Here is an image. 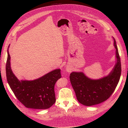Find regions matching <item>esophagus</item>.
<instances>
[{"mask_svg":"<svg viewBox=\"0 0 128 128\" xmlns=\"http://www.w3.org/2000/svg\"><path fill=\"white\" fill-rule=\"evenodd\" d=\"M71 69L69 67H67V68H66V71H67V72L70 73V72H71Z\"/></svg>","mask_w":128,"mask_h":128,"instance_id":"34e87169","label":"esophagus"}]
</instances>
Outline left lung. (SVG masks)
I'll return each instance as SVG.
<instances>
[{"label":"left lung","instance_id":"obj_1","mask_svg":"<svg viewBox=\"0 0 128 128\" xmlns=\"http://www.w3.org/2000/svg\"><path fill=\"white\" fill-rule=\"evenodd\" d=\"M116 62L109 74L99 79L88 77L83 72H72L70 80L78 101L85 106H92L108 99L115 90L121 75V63L115 39Z\"/></svg>","mask_w":128,"mask_h":128}]
</instances>
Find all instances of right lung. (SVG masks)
Returning <instances> with one entry per match:
<instances>
[{
    "mask_svg": "<svg viewBox=\"0 0 128 128\" xmlns=\"http://www.w3.org/2000/svg\"><path fill=\"white\" fill-rule=\"evenodd\" d=\"M8 48L6 75L15 96L27 108L46 109L50 107L56 102L54 87L56 82L61 78L60 69H54L34 80H20L11 69Z\"/></svg>",
    "mask_w": 128,
    "mask_h": 128,
    "instance_id": "obj_1",
    "label": "right lung"
}]
</instances>
